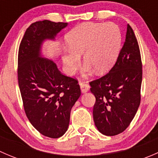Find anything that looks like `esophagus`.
<instances>
[{"label": "esophagus", "mask_w": 158, "mask_h": 158, "mask_svg": "<svg viewBox=\"0 0 158 158\" xmlns=\"http://www.w3.org/2000/svg\"><path fill=\"white\" fill-rule=\"evenodd\" d=\"M79 85H80V89H81V91H82V92H88L89 89V85L87 82H79Z\"/></svg>", "instance_id": "obj_1"}]
</instances>
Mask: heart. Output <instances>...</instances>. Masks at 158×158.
Wrapping results in <instances>:
<instances>
[{
    "instance_id": "heart-1",
    "label": "heart",
    "mask_w": 158,
    "mask_h": 158,
    "mask_svg": "<svg viewBox=\"0 0 158 158\" xmlns=\"http://www.w3.org/2000/svg\"><path fill=\"white\" fill-rule=\"evenodd\" d=\"M68 52L63 57L65 69L73 74L80 65L83 54L85 73L91 69L98 74L109 70L120 50L122 36L119 28L113 23L86 22L72 29L65 37Z\"/></svg>"
}]
</instances>
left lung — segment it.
<instances>
[{
  "instance_id": "left-lung-1",
  "label": "left lung",
  "mask_w": 158,
  "mask_h": 158,
  "mask_svg": "<svg viewBox=\"0 0 158 158\" xmlns=\"http://www.w3.org/2000/svg\"><path fill=\"white\" fill-rule=\"evenodd\" d=\"M141 82L139 46L128 24L125 42L115 64L107 74L89 82L95 97L94 122L102 134L114 136L129 126L141 102Z\"/></svg>"
}]
</instances>
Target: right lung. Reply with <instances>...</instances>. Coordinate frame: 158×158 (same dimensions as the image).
I'll list each match as a JSON object with an SVG mask.
<instances>
[{"mask_svg":"<svg viewBox=\"0 0 158 158\" xmlns=\"http://www.w3.org/2000/svg\"><path fill=\"white\" fill-rule=\"evenodd\" d=\"M66 26L47 20L31 23L18 51L17 79L25 113L40 133L51 138L67 131L71 109L81 95L77 79L63 74L53 61L40 55L43 41L54 39Z\"/></svg>","mask_w":158,"mask_h":158,"instance_id":"obj_1","label":"right lung"}]
</instances>
